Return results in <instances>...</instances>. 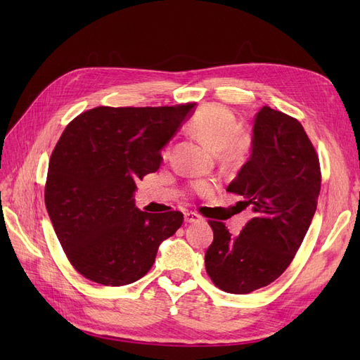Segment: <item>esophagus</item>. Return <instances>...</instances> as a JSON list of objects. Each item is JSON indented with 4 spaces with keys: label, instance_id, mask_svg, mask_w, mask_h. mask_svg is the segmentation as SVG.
I'll list each match as a JSON object with an SVG mask.
<instances>
[{
    "label": "esophagus",
    "instance_id": "esophagus-1",
    "mask_svg": "<svg viewBox=\"0 0 360 360\" xmlns=\"http://www.w3.org/2000/svg\"><path fill=\"white\" fill-rule=\"evenodd\" d=\"M184 221L189 222V224L200 222L201 221V216L197 214V213H193V212H188V213H184Z\"/></svg>",
    "mask_w": 360,
    "mask_h": 360
}]
</instances>
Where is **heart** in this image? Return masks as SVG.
I'll use <instances>...</instances> for the list:
<instances>
[{"label": "heart", "instance_id": "obj_1", "mask_svg": "<svg viewBox=\"0 0 360 360\" xmlns=\"http://www.w3.org/2000/svg\"><path fill=\"white\" fill-rule=\"evenodd\" d=\"M189 132L216 151V158L226 168L242 167L249 156L250 139L242 132L236 115L217 103H207L192 115L188 124ZM162 158H169V146L162 150ZM192 191L207 195L212 191L209 181H195Z\"/></svg>", "mask_w": 360, "mask_h": 360}]
</instances>
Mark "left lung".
Wrapping results in <instances>:
<instances>
[{
  "label": "left lung",
  "instance_id": "8db88e82",
  "mask_svg": "<svg viewBox=\"0 0 360 360\" xmlns=\"http://www.w3.org/2000/svg\"><path fill=\"white\" fill-rule=\"evenodd\" d=\"M321 188L319 155L297 118L263 106L255 117L252 155L228 192L254 210L238 236L209 221L213 242L205 270L222 291L248 294L290 266L307 234Z\"/></svg>",
  "mask_w": 360,
  "mask_h": 360
}]
</instances>
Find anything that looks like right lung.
<instances>
[{
  "label": "right lung",
  "mask_w": 360,
  "mask_h": 360,
  "mask_svg": "<svg viewBox=\"0 0 360 360\" xmlns=\"http://www.w3.org/2000/svg\"><path fill=\"white\" fill-rule=\"evenodd\" d=\"M193 106H97L64 129L49 159L45 204L64 254L84 278L132 284L181 226V212L138 210L134 191L158 171L160 148Z\"/></svg>",
  "instance_id": "right-lung-1"
}]
</instances>
